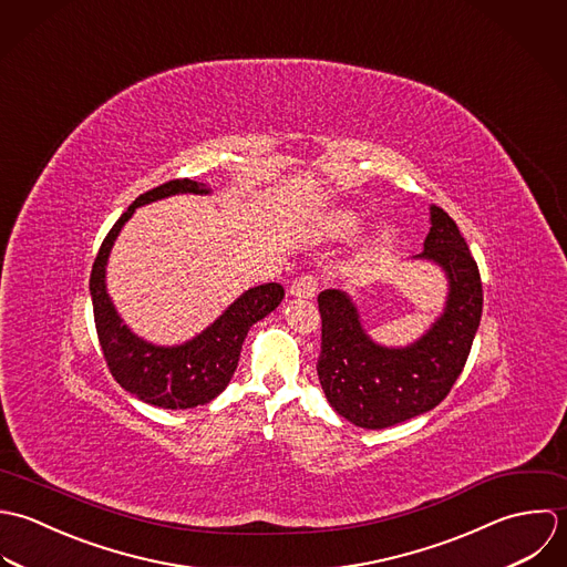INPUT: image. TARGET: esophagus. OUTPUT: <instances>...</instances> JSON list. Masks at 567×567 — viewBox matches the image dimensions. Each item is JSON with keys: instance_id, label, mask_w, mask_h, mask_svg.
<instances>
[{"instance_id": "34e87169", "label": "esophagus", "mask_w": 567, "mask_h": 567, "mask_svg": "<svg viewBox=\"0 0 567 567\" xmlns=\"http://www.w3.org/2000/svg\"><path fill=\"white\" fill-rule=\"evenodd\" d=\"M316 291H318V280L313 276H300L289 287V293L298 300H309L316 296Z\"/></svg>"}]
</instances>
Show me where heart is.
Segmentation results:
<instances>
[{"label":"heart","instance_id":"b5f03b06","mask_svg":"<svg viewBox=\"0 0 567 567\" xmlns=\"http://www.w3.org/2000/svg\"><path fill=\"white\" fill-rule=\"evenodd\" d=\"M361 226H363V215L359 210L333 208L318 219L316 227H318L320 236H327V238H350L361 229ZM396 234H399V227L394 224H381L370 236V247L383 249L394 243Z\"/></svg>","mask_w":567,"mask_h":567}]
</instances>
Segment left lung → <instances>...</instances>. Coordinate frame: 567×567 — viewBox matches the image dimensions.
Here are the masks:
<instances>
[{
  "label": "left lung",
  "instance_id": "1",
  "mask_svg": "<svg viewBox=\"0 0 567 567\" xmlns=\"http://www.w3.org/2000/svg\"><path fill=\"white\" fill-rule=\"evenodd\" d=\"M430 234L414 260L447 278V300L432 327L408 346L368 336L352 298L340 289L318 296L322 352L318 377L331 408L363 430H385L434 410L460 377L482 318L477 265L452 217L432 206Z\"/></svg>",
  "mask_w": 567,
  "mask_h": 567
}]
</instances>
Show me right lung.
<instances>
[{
    "label": "right lung",
    "instance_id": "right-lung-1",
    "mask_svg": "<svg viewBox=\"0 0 567 567\" xmlns=\"http://www.w3.org/2000/svg\"><path fill=\"white\" fill-rule=\"evenodd\" d=\"M173 195H210V188L195 179H173L140 195L105 236L92 267L90 293L101 348L115 381L148 405L188 410L210 403L226 390L249 327L282 302L285 289L278 282L247 289L210 327L177 346H159L135 336L122 322L107 293V260L120 229L135 208Z\"/></svg>",
    "mask_w": 567,
    "mask_h": 567
}]
</instances>
